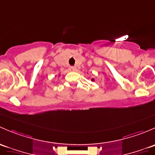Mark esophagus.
Segmentation results:
<instances>
[{
  "instance_id": "34e87169",
  "label": "esophagus",
  "mask_w": 155,
  "mask_h": 155,
  "mask_svg": "<svg viewBox=\"0 0 155 155\" xmlns=\"http://www.w3.org/2000/svg\"><path fill=\"white\" fill-rule=\"evenodd\" d=\"M69 69H70V71H76V68H75L74 67H70Z\"/></svg>"
}]
</instances>
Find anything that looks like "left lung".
Masks as SVG:
<instances>
[{
  "label": "left lung",
  "mask_w": 155,
  "mask_h": 155,
  "mask_svg": "<svg viewBox=\"0 0 155 155\" xmlns=\"http://www.w3.org/2000/svg\"><path fill=\"white\" fill-rule=\"evenodd\" d=\"M91 81H93V82H94V81H95V79H94V78H93V79H91Z\"/></svg>",
  "instance_id": "obj_1"
}]
</instances>
